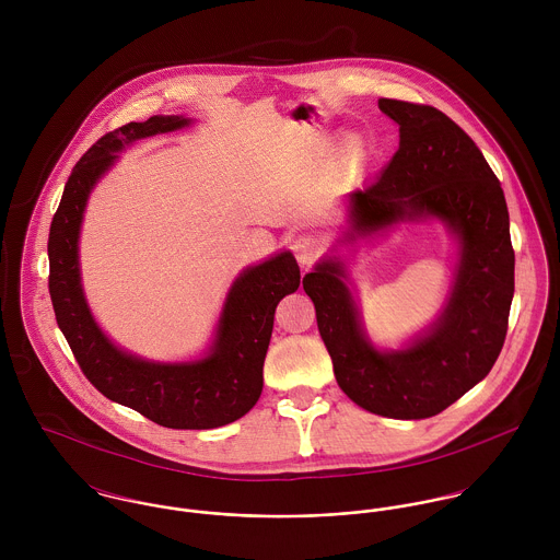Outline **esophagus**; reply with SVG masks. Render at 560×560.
Returning <instances> with one entry per match:
<instances>
[{
  "label": "esophagus",
  "instance_id": "34e87169",
  "mask_svg": "<svg viewBox=\"0 0 560 560\" xmlns=\"http://www.w3.org/2000/svg\"><path fill=\"white\" fill-rule=\"evenodd\" d=\"M293 252H295L298 262L304 265V267H308V265H313L315 258L319 256V240L313 237V235H302V237H298L295 243H293Z\"/></svg>",
  "mask_w": 560,
  "mask_h": 560
}]
</instances>
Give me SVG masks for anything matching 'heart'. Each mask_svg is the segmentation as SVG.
Returning a JSON list of instances; mask_svg holds the SVG:
<instances>
[{"instance_id": "1", "label": "heart", "mask_w": 560, "mask_h": 560, "mask_svg": "<svg viewBox=\"0 0 560 560\" xmlns=\"http://www.w3.org/2000/svg\"><path fill=\"white\" fill-rule=\"evenodd\" d=\"M347 158L351 161H366L369 158V149H366V144L362 142V140H351L349 142V147H347Z\"/></svg>"}]
</instances>
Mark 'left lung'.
<instances>
[{"instance_id":"obj_1","label":"left lung","mask_w":560,"mask_h":560,"mask_svg":"<svg viewBox=\"0 0 560 560\" xmlns=\"http://www.w3.org/2000/svg\"><path fill=\"white\" fill-rule=\"evenodd\" d=\"M380 109L399 125V151L377 183L349 196V231L340 243L402 222H442L457 241L446 304L405 347L377 349L340 256H323L304 276V291L340 390L371 413L420 420L464 397L498 360L515 291V254L504 191L472 138L431 105L380 98Z\"/></svg>"}]
</instances>
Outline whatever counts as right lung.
<instances>
[{"mask_svg":"<svg viewBox=\"0 0 560 560\" xmlns=\"http://www.w3.org/2000/svg\"><path fill=\"white\" fill-rule=\"evenodd\" d=\"M185 116H151L103 136L73 167L49 229V293L73 355L90 384L167 429H215L245 416L262 393V364L278 302L300 287L284 249L243 269L233 282L207 353L191 362H155L114 345L83 295L80 231L94 185L118 153L142 138L187 127Z\"/></svg>","mask_w":560,"mask_h":560,"instance_id":"obj_1","label":"right lung"}]
</instances>
